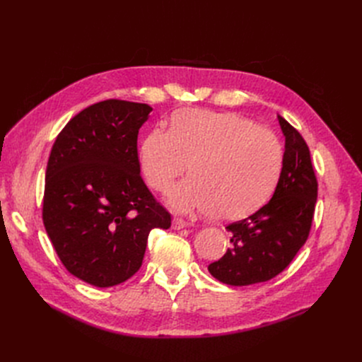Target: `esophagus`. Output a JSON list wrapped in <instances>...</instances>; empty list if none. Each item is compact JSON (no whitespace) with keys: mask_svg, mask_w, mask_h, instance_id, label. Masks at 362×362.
<instances>
[{"mask_svg":"<svg viewBox=\"0 0 362 362\" xmlns=\"http://www.w3.org/2000/svg\"><path fill=\"white\" fill-rule=\"evenodd\" d=\"M171 226H173L175 230H180V229H183V227L187 226V223L182 218H173V224H171Z\"/></svg>","mask_w":362,"mask_h":362,"instance_id":"obj_1","label":"esophagus"}]
</instances>
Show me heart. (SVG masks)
<instances>
[{"mask_svg": "<svg viewBox=\"0 0 362 362\" xmlns=\"http://www.w3.org/2000/svg\"><path fill=\"white\" fill-rule=\"evenodd\" d=\"M139 157L146 183L164 195L192 163L195 176L170 198L176 211L235 220L270 198L284 151L276 133L239 114L187 108L175 114L170 129L148 132Z\"/></svg>", "mask_w": 362, "mask_h": 362, "instance_id": "heart-1", "label": "heart"}]
</instances>
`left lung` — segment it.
Returning <instances> with one entry per match:
<instances>
[{
	"instance_id": "obj_1",
	"label": "left lung",
	"mask_w": 362,
	"mask_h": 362,
	"mask_svg": "<svg viewBox=\"0 0 362 362\" xmlns=\"http://www.w3.org/2000/svg\"><path fill=\"white\" fill-rule=\"evenodd\" d=\"M277 117L286 145L273 198L254 214L226 227L232 233V248L208 265L211 276L230 286L276 277L310 236L318 191L310 148L289 122Z\"/></svg>"
}]
</instances>
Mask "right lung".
I'll use <instances>...</instances> for the list:
<instances>
[{
    "instance_id": "right-lung-1",
    "label": "right lung",
    "mask_w": 362,
    "mask_h": 362,
    "mask_svg": "<svg viewBox=\"0 0 362 362\" xmlns=\"http://www.w3.org/2000/svg\"><path fill=\"white\" fill-rule=\"evenodd\" d=\"M152 108L105 100L82 110L48 158L42 220L69 273L116 286L142 265L148 235L171 216L141 177L138 133Z\"/></svg>"
}]
</instances>
